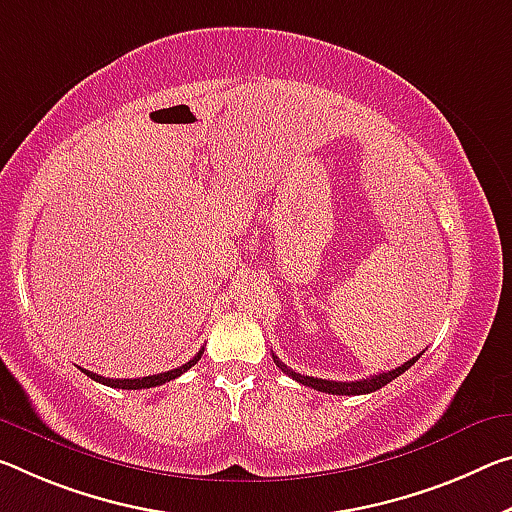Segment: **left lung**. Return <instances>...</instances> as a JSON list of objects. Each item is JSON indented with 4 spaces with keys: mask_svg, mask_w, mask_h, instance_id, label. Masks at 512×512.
<instances>
[{
    "mask_svg": "<svg viewBox=\"0 0 512 512\" xmlns=\"http://www.w3.org/2000/svg\"><path fill=\"white\" fill-rule=\"evenodd\" d=\"M421 355H424V351H421L419 355H415V358L408 360L405 364H401V367H396L392 371H385V373H378V376H369V378H362V380H353V383H342V380H323V378H314V376H303V373H296L294 369H289L287 364H282L278 358L273 355V360L278 367L287 373V376H291L294 380H298L300 385L305 387H312V389H319V392H326V394H339V396H358V394H371L376 392V389L385 387L387 383H392L394 378H399L403 371H408L412 364H415Z\"/></svg>",
    "mask_w": 512,
    "mask_h": 512,
    "instance_id": "1",
    "label": "left lung"
}]
</instances>
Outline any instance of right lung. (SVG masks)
<instances>
[{
    "label": "right lung",
    "mask_w": 512,
    "mask_h": 512,
    "mask_svg": "<svg viewBox=\"0 0 512 512\" xmlns=\"http://www.w3.org/2000/svg\"><path fill=\"white\" fill-rule=\"evenodd\" d=\"M202 351H205V348H200L196 358L189 360L186 364H182V367L170 369V371H164V373H154V376H143V378H125V380H123V378H104V376H97V373L88 371V369H81V371H84L88 378H93V380H97V383H102V385H107V387H118V389H150V387L164 385V383H168V380H175L177 376H182L184 371H189V369L193 367V364H196V362L200 360Z\"/></svg>",
    "instance_id": "obj_1"
}]
</instances>
